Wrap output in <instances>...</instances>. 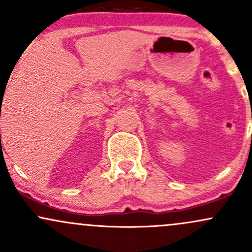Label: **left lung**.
I'll return each instance as SVG.
<instances>
[{
	"label": "left lung",
	"mask_w": 252,
	"mask_h": 252,
	"mask_svg": "<svg viewBox=\"0 0 252 252\" xmlns=\"http://www.w3.org/2000/svg\"><path fill=\"white\" fill-rule=\"evenodd\" d=\"M251 140H252V136H251Z\"/></svg>",
	"instance_id": "8db88e82"
}]
</instances>
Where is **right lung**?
Here are the masks:
<instances>
[{
    "label": "right lung",
    "instance_id": "1",
    "mask_svg": "<svg viewBox=\"0 0 252 252\" xmlns=\"http://www.w3.org/2000/svg\"><path fill=\"white\" fill-rule=\"evenodd\" d=\"M0 136H1V135H0Z\"/></svg>",
    "mask_w": 252,
    "mask_h": 252
}]
</instances>
